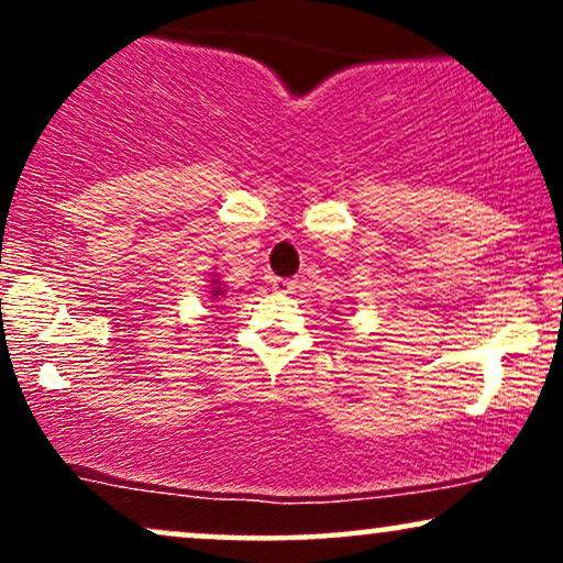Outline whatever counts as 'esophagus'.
<instances>
[{
    "label": "esophagus",
    "mask_w": 563,
    "mask_h": 563,
    "mask_svg": "<svg viewBox=\"0 0 563 563\" xmlns=\"http://www.w3.org/2000/svg\"><path fill=\"white\" fill-rule=\"evenodd\" d=\"M273 288L277 290V294H294L296 280H290V277H275Z\"/></svg>",
    "instance_id": "esophagus-1"
}]
</instances>
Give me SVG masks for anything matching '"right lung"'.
<instances>
[{"mask_svg": "<svg viewBox=\"0 0 563 563\" xmlns=\"http://www.w3.org/2000/svg\"><path fill=\"white\" fill-rule=\"evenodd\" d=\"M211 286H214V288H211V294H214V296H222L224 294L222 286H219V280H211Z\"/></svg>", "mask_w": 563, "mask_h": 563, "instance_id": "1", "label": "right lung"}]
</instances>
